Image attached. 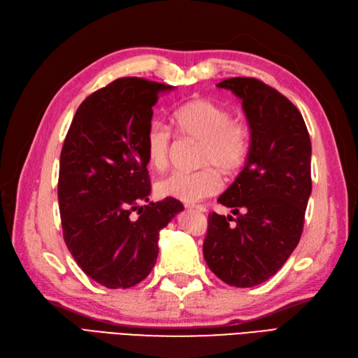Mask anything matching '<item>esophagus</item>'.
<instances>
[{
	"label": "esophagus",
	"mask_w": 358,
	"mask_h": 358,
	"mask_svg": "<svg viewBox=\"0 0 358 358\" xmlns=\"http://www.w3.org/2000/svg\"><path fill=\"white\" fill-rule=\"evenodd\" d=\"M185 208L189 210H199V212H206V208L201 204H185Z\"/></svg>",
	"instance_id": "obj_1"
}]
</instances>
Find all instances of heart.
<instances>
[{
    "label": "heart",
    "mask_w": 358,
    "mask_h": 358,
    "mask_svg": "<svg viewBox=\"0 0 358 358\" xmlns=\"http://www.w3.org/2000/svg\"><path fill=\"white\" fill-rule=\"evenodd\" d=\"M171 125L179 138L200 142L197 166L194 173H171L157 182L155 189L161 197L183 203H197L215 196L222 188L225 176L239 173L251 152V129L241 117L212 99H196L183 103L171 115ZM146 155L152 169L164 170L170 164L173 138L161 124H152L145 137Z\"/></svg>",
    "instance_id": "b5f03b06"
}]
</instances>
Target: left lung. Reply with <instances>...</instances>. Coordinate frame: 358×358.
I'll use <instances>...</instances> for the list:
<instances>
[{"label": "left lung", "instance_id": "8db88e82", "mask_svg": "<svg viewBox=\"0 0 358 358\" xmlns=\"http://www.w3.org/2000/svg\"><path fill=\"white\" fill-rule=\"evenodd\" d=\"M239 99L251 128V152L218 201L233 216L209 213L203 255L225 284L264 282L294 251L312 191L310 138L297 107L255 78L218 83Z\"/></svg>", "mask_w": 358, "mask_h": 358}]
</instances>
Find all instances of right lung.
Segmentation results:
<instances>
[{"label": "right lung", "instance_id": "right-lung-1", "mask_svg": "<svg viewBox=\"0 0 358 358\" xmlns=\"http://www.w3.org/2000/svg\"><path fill=\"white\" fill-rule=\"evenodd\" d=\"M170 90L142 78L116 79L79 106L64 140L62 236L74 262L106 288L142 282L157 262L159 231L183 210L169 197L148 204L145 137L152 107Z\"/></svg>", "mask_w": 358, "mask_h": 358}]
</instances>
